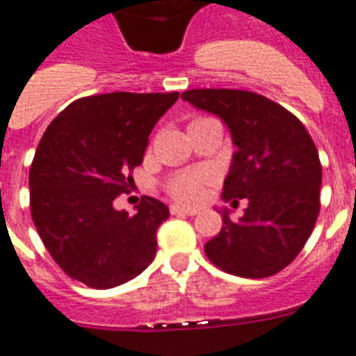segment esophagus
Returning <instances> with one entry per match:
<instances>
[{
  "mask_svg": "<svg viewBox=\"0 0 356 356\" xmlns=\"http://www.w3.org/2000/svg\"><path fill=\"white\" fill-rule=\"evenodd\" d=\"M172 214H186V216H194L197 214V209H186V207H181V205H172Z\"/></svg>",
  "mask_w": 356,
  "mask_h": 356,
  "instance_id": "obj_1",
  "label": "esophagus"
}]
</instances>
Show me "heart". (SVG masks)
<instances>
[{"label":"heart","mask_w":356,"mask_h":356,"mask_svg":"<svg viewBox=\"0 0 356 356\" xmlns=\"http://www.w3.org/2000/svg\"><path fill=\"white\" fill-rule=\"evenodd\" d=\"M207 175L203 172L179 173L170 181L168 190L177 202L181 203H196L203 196V183Z\"/></svg>","instance_id":"b5f03b06"}]
</instances>
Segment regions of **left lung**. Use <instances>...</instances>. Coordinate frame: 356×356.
<instances>
[{
    "label": "left lung",
    "instance_id": "8db88e82",
    "mask_svg": "<svg viewBox=\"0 0 356 356\" xmlns=\"http://www.w3.org/2000/svg\"><path fill=\"white\" fill-rule=\"evenodd\" d=\"M184 102L220 118L233 153L222 200L248 207L238 220L222 209L220 233L205 243L211 261L229 275L267 278L298 256L319 214L321 162L316 143L291 112L243 89H190Z\"/></svg>",
    "mask_w": 356,
    "mask_h": 356
}]
</instances>
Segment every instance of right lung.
Wrapping results in <instances>:
<instances>
[{
	"instance_id": "1",
	"label": "right lung",
	"mask_w": 356,
	"mask_h": 356,
	"mask_svg": "<svg viewBox=\"0 0 356 356\" xmlns=\"http://www.w3.org/2000/svg\"><path fill=\"white\" fill-rule=\"evenodd\" d=\"M179 93H106L74 100L42 134L29 170V205L46 250L95 289L132 280L156 254L170 209L143 196L138 213L113 209L134 184L149 134Z\"/></svg>"
}]
</instances>
